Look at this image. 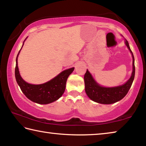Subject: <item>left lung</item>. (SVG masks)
Instances as JSON below:
<instances>
[{
  "mask_svg": "<svg viewBox=\"0 0 146 146\" xmlns=\"http://www.w3.org/2000/svg\"><path fill=\"white\" fill-rule=\"evenodd\" d=\"M124 41L125 45L127 47L130 53H131L133 58L131 75L127 82L122 85L115 86V87H105L99 84L95 80L90 71L87 70L84 78L85 91L88 97L94 102L102 104H111L122 100L129 91L135 78V59L127 40L124 38Z\"/></svg>",
  "mask_w": 146,
  "mask_h": 146,
  "instance_id": "left-lung-1",
  "label": "left lung"
}]
</instances>
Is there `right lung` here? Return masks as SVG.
I'll use <instances>...</instances> for the list:
<instances>
[{"label": "right lung", "mask_w": 146, "mask_h": 146, "mask_svg": "<svg viewBox=\"0 0 146 146\" xmlns=\"http://www.w3.org/2000/svg\"><path fill=\"white\" fill-rule=\"evenodd\" d=\"M27 38L24 41L26 40ZM24 41L21 49L24 46ZM21 50L19 51L16 58L15 75L17 82L23 93L28 99L39 104H48L57 100L64 93L66 81L69 75L73 72L75 68L64 70L55 77L45 83L41 84H32L26 82L20 75L18 67V56Z\"/></svg>", "instance_id": "right-lung-1"}]
</instances>
